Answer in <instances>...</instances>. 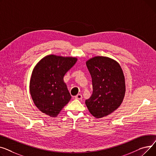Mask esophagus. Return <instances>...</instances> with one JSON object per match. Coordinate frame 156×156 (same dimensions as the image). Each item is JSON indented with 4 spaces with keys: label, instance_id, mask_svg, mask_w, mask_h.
Returning a JSON list of instances; mask_svg holds the SVG:
<instances>
[{
    "label": "esophagus",
    "instance_id": "34e87169",
    "mask_svg": "<svg viewBox=\"0 0 156 156\" xmlns=\"http://www.w3.org/2000/svg\"><path fill=\"white\" fill-rule=\"evenodd\" d=\"M75 98L77 99H82V94H78L77 95H76V96H75Z\"/></svg>",
    "mask_w": 156,
    "mask_h": 156
}]
</instances>
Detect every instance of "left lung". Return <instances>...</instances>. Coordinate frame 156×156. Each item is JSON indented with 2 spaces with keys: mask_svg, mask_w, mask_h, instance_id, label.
<instances>
[{
  "mask_svg": "<svg viewBox=\"0 0 156 156\" xmlns=\"http://www.w3.org/2000/svg\"><path fill=\"white\" fill-rule=\"evenodd\" d=\"M92 78L93 94L86 100L89 112L96 118L113 113L120 106L125 94L123 70L116 61L97 56L86 62Z\"/></svg>",
  "mask_w": 156,
  "mask_h": 156,
  "instance_id": "obj_1",
  "label": "left lung"
}]
</instances>
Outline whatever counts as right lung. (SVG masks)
Masks as SVG:
<instances>
[{
	"label": "right lung",
	"instance_id": "obj_1",
	"mask_svg": "<svg viewBox=\"0 0 156 156\" xmlns=\"http://www.w3.org/2000/svg\"><path fill=\"white\" fill-rule=\"evenodd\" d=\"M77 60L76 57L50 55L34 67L30 90L36 106L42 113L56 117L71 99L63 76Z\"/></svg>",
	"mask_w": 156,
	"mask_h": 156
}]
</instances>
